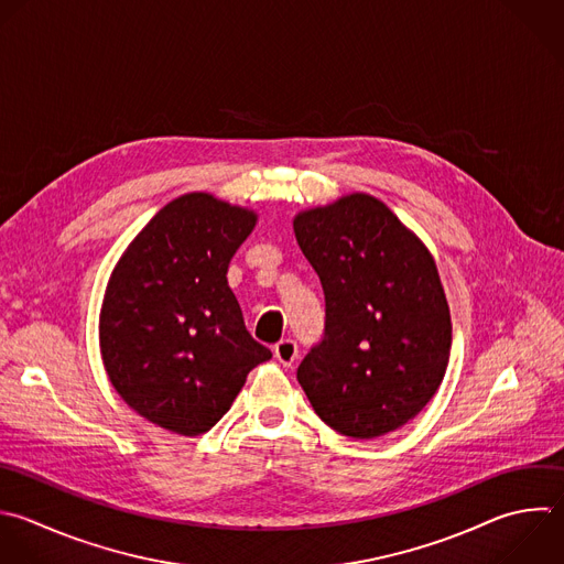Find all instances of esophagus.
<instances>
[{
    "mask_svg": "<svg viewBox=\"0 0 564 564\" xmlns=\"http://www.w3.org/2000/svg\"><path fill=\"white\" fill-rule=\"evenodd\" d=\"M273 355L282 366H291L297 359V344L286 337L273 346Z\"/></svg>",
    "mask_w": 564,
    "mask_h": 564,
    "instance_id": "34e87169",
    "label": "esophagus"
}]
</instances>
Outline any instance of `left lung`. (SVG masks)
I'll list each match as a JSON object with an SVG mask.
<instances>
[{
	"instance_id": "obj_1",
	"label": "left lung",
	"mask_w": 564,
	"mask_h": 564,
	"mask_svg": "<svg viewBox=\"0 0 564 564\" xmlns=\"http://www.w3.org/2000/svg\"><path fill=\"white\" fill-rule=\"evenodd\" d=\"M297 245L319 275L324 337L297 368L317 416L350 438L414 419L438 390L449 308L427 247L375 196L300 212Z\"/></svg>"
}]
</instances>
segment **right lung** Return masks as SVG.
Returning <instances> with one entry per match:
<instances>
[{"label": "right lung", "mask_w": 564, "mask_h": 564, "mask_svg": "<svg viewBox=\"0 0 564 564\" xmlns=\"http://www.w3.org/2000/svg\"><path fill=\"white\" fill-rule=\"evenodd\" d=\"M256 212L194 192L167 203L117 262L99 319L121 399L183 436L212 430L271 350L256 341L227 269Z\"/></svg>", "instance_id": "obj_1"}]
</instances>
